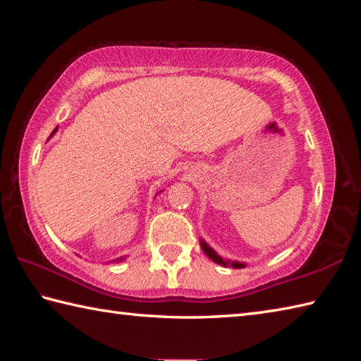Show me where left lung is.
I'll return each instance as SVG.
<instances>
[{
	"label": "left lung",
	"instance_id": "obj_1",
	"mask_svg": "<svg viewBox=\"0 0 361 361\" xmlns=\"http://www.w3.org/2000/svg\"><path fill=\"white\" fill-rule=\"evenodd\" d=\"M200 246H202V249L203 251H205V254L208 255L209 259H212L213 262H216V264H219V265H222V267H233V268H243L245 267V264H240V262H231V260H224L221 257V255H218L216 254L212 247H209L205 241L203 240H200Z\"/></svg>",
	"mask_w": 361,
	"mask_h": 361
}]
</instances>
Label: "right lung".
Wrapping results in <instances>:
<instances>
[{
  "label": "right lung",
  "instance_id": "add662e5",
  "mask_svg": "<svg viewBox=\"0 0 361 361\" xmlns=\"http://www.w3.org/2000/svg\"><path fill=\"white\" fill-rule=\"evenodd\" d=\"M56 129H58V128H55V129H54V133H51V135H54V134L56 133ZM51 135H50V137H51ZM120 260H123V257H120V259H118V262H120Z\"/></svg>",
  "mask_w": 361,
  "mask_h": 361
}]
</instances>
